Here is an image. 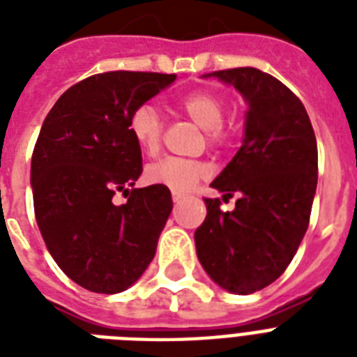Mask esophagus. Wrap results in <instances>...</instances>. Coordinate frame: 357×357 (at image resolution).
Returning a JSON list of instances; mask_svg holds the SVG:
<instances>
[{
    "instance_id": "1",
    "label": "esophagus",
    "mask_w": 357,
    "mask_h": 357,
    "mask_svg": "<svg viewBox=\"0 0 357 357\" xmlns=\"http://www.w3.org/2000/svg\"><path fill=\"white\" fill-rule=\"evenodd\" d=\"M181 198H183V195H181V192H172L174 204H178V202H181Z\"/></svg>"
}]
</instances>
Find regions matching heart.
I'll use <instances>...</instances> for the list:
<instances>
[{"label": "heart", "mask_w": 357, "mask_h": 357, "mask_svg": "<svg viewBox=\"0 0 357 357\" xmlns=\"http://www.w3.org/2000/svg\"><path fill=\"white\" fill-rule=\"evenodd\" d=\"M179 109L200 128L206 129L207 142L215 148H222L231 140V129L224 126L226 103L211 91H195L179 100ZM129 133L146 155H153L161 148L165 122L159 109L153 103H140L131 111L128 122ZM209 174L206 162L183 157H165L161 161L148 165L146 179L153 185L168 187L174 192H187L202 178Z\"/></svg>", "instance_id": "heart-1"}]
</instances>
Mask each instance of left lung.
<instances>
[{
  "mask_svg": "<svg viewBox=\"0 0 357 357\" xmlns=\"http://www.w3.org/2000/svg\"><path fill=\"white\" fill-rule=\"evenodd\" d=\"M248 103L243 146L211 183L237 196L234 211L206 198L196 254L213 282L235 294L261 291L282 276L310 226L317 190L315 131L298 98L257 68L213 72Z\"/></svg>",
  "mask_w": 357,
  "mask_h": 357,
  "instance_id": "1",
  "label": "left lung"
}]
</instances>
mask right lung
Instances as JSON below:
<instances>
[{
	"mask_svg": "<svg viewBox=\"0 0 357 357\" xmlns=\"http://www.w3.org/2000/svg\"><path fill=\"white\" fill-rule=\"evenodd\" d=\"M174 81L126 70L91 75L42 123L31 159L36 224L59 268L92 293H122L155 255L172 196L162 185L133 189L142 155L128 122ZM116 192L128 196L122 206L112 202Z\"/></svg>",
	"mask_w": 357,
	"mask_h": 357,
	"instance_id": "obj_1",
	"label": "right lung"
}]
</instances>
